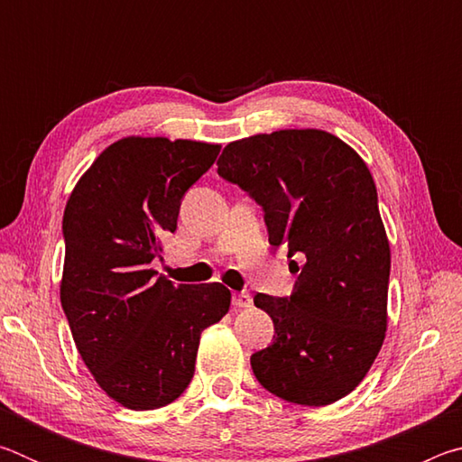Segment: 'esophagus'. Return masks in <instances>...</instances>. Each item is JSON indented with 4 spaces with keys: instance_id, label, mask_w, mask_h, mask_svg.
Segmentation results:
<instances>
[{
    "instance_id": "1",
    "label": "esophagus",
    "mask_w": 462,
    "mask_h": 462,
    "mask_svg": "<svg viewBox=\"0 0 462 462\" xmlns=\"http://www.w3.org/2000/svg\"><path fill=\"white\" fill-rule=\"evenodd\" d=\"M232 306L234 308H250L253 306V297L246 291H240V293H234L232 295Z\"/></svg>"
}]
</instances>
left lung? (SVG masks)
Segmentation results:
<instances>
[{
	"instance_id": "left-lung-1",
	"label": "left lung",
	"mask_w": 462,
	"mask_h": 462,
	"mask_svg": "<svg viewBox=\"0 0 462 462\" xmlns=\"http://www.w3.org/2000/svg\"><path fill=\"white\" fill-rule=\"evenodd\" d=\"M217 175L259 203L269 242L287 246L297 273L289 297L254 295L277 334L250 356L254 377L291 403L342 400L369 373L387 330L391 250L371 171L340 138L306 128L230 143Z\"/></svg>"
}]
</instances>
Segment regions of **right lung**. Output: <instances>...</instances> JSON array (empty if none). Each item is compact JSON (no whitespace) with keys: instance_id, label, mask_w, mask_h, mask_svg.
<instances>
[{"instance_id":"right-lung-1","label":"right lung","mask_w":462,"mask_h":462,"mask_svg":"<svg viewBox=\"0 0 462 462\" xmlns=\"http://www.w3.org/2000/svg\"><path fill=\"white\" fill-rule=\"evenodd\" d=\"M217 152L195 140L122 138L67 201L62 310L93 379L128 410L175 402L191 383L201 332L230 310L222 283L175 285L151 269L185 191Z\"/></svg>"}]
</instances>
